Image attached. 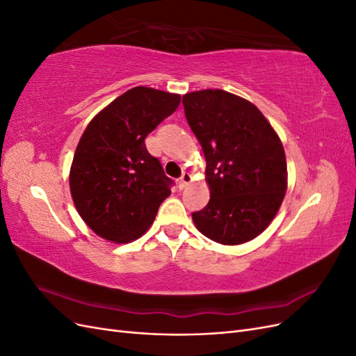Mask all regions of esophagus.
<instances>
[{"label":"esophagus","instance_id":"34e87169","mask_svg":"<svg viewBox=\"0 0 356 356\" xmlns=\"http://www.w3.org/2000/svg\"><path fill=\"white\" fill-rule=\"evenodd\" d=\"M191 175L188 174V172H184V174L181 175V178H179V188L182 190V188H186V187H188L190 186V182H191Z\"/></svg>","mask_w":356,"mask_h":356}]
</instances>
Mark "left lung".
I'll return each mask as SVG.
<instances>
[{
  "instance_id": "8db88e82",
  "label": "left lung",
  "mask_w": 356,
  "mask_h": 356,
  "mask_svg": "<svg viewBox=\"0 0 356 356\" xmlns=\"http://www.w3.org/2000/svg\"><path fill=\"white\" fill-rule=\"evenodd\" d=\"M188 126L207 159L211 199L193 212L197 230L221 245H241L261 234L286 191L281 139L257 106L221 89L186 93Z\"/></svg>"
}]
</instances>
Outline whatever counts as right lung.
<instances>
[{
	"label": "right lung",
	"instance_id": "obj_1",
	"mask_svg": "<svg viewBox=\"0 0 356 356\" xmlns=\"http://www.w3.org/2000/svg\"><path fill=\"white\" fill-rule=\"evenodd\" d=\"M181 96L138 86L96 114L75 148L70 188L83 221L101 238L132 242L153 224L170 195L159 159L145 138L174 113Z\"/></svg>",
	"mask_w": 356,
	"mask_h": 356
}]
</instances>
